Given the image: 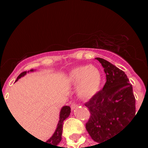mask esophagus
Segmentation results:
<instances>
[{"mask_svg":"<svg viewBox=\"0 0 148 148\" xmlns=\"http://www.w3.org/2000/svg\"><path fill=\"white\" fill-rule=\"evenodd\" d=\"M77 104L76 103H72L71 104V108L72 110H74V109H75L76 108H77Z\"/></svg>","mask_w":148,"mask_h":148,"instance_id":"esophagus-1","label":"esophagus"}]
</instances>
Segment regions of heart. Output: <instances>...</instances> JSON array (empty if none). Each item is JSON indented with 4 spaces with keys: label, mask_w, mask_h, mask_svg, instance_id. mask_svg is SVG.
Segmentation results:
<instances>
[{
    "label": "heart",
    "mask_w": 148,
    "mask_h": 148,
    "mask_svg": "<svg viewBox=\"0 0 148 148\" xmlns=\"http://www.w3.org/2000/svg\"><path fill=\"white\" fill-rule=\"evenodd\" d=\"M68 81L77 85V94L82 99L94 97L102 84V74L100 70L94 65L79 66L70 72Z\"/></svg>",
    "instance_id": "heart-1"
}]
</instances>
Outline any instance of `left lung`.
<instances>
[{
  "label": "left lung",
  "mask_w": 148,
  "mask_h": 148,
  "mask_svg": "<svg viewBox=\"0 0 148 148\" xmlns=\"http://www.w3.org/2000/svg\"><path fill=\"white\" fill-rule=\"evenodd\" d=\"M96 59L103 67L107 81L85 103L90 113L86 129L93 140L101 144L120 133L135 116V97L123 71L103 58Z\"/></svg>",
  "instance_id": "8db88e82"
}]
</instances>
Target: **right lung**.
<instances>
[{
	"label": "right lung",
	"instance_id": "obj_1",
	"mask_svg": "<svg viewBox=\"0 0 148 148\" xmlns=\"http://www.w3.org/2000/svg\"><path fill=\"white\" fill-rule=\"evenodd\" d=\"M34 71V70L32 69L31 71H27L28 72H33ZM27 74V71H24L23 73L20 74L19 76L17 77L16 81H18V79H20L21 77H24L25 74ZM70 114H71V108L69 106H64L61 110L60 111V117H59V121H58V126H57V128H56L54 133L50 139L46 141V144H48V145H51L52 146H53V147H58V145L60 142L61 140V136H62V131H63V124H64V121L65 119H67V117H69Z\"/></svg>",
	"mask_w": 148,
	"mask_h": 148
}]
</instances>
